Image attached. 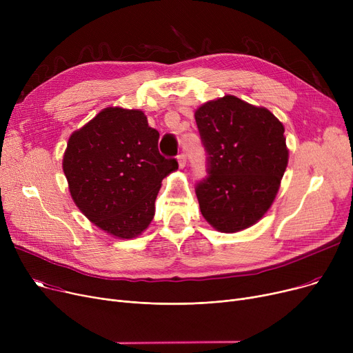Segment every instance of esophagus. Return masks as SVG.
Wrapping results in <instances>:
<instances>
[{"instance_id": "obj_1", "label": "esophagus", "mask_w": 353, "mask_h": 353, "mask_svg": "<svg viewBox=\"0 0 353 353\" xmlns=\"http://www.w3.org/2000/svg\"><path fill=\"white\" fill-rule=\"evenodd\" d=\"M186 160H188V154L184 153V152H181V153L177 156V161H179L180 167H184V165H186Z\"/></svg>"}]
</instances>
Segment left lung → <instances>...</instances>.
Wrapping results in <instances>:
<instances>
[{"label": "left lung", "instance_id": "left-lung-1", "mask_svg": "<svg viewBox=\"0 0 353 353\" xmlns=\"http://www.w3.org/2000/svg\"><path fill=\"white\" fill-rule=\"evenodd\" d=\"M194 119L208 156V176L194 188L200 212L219 232L243 230L279 190L289 157L283 124L234 96L203 104Z\"/></svg>", "mask_w": 353, "mask_h": 353}]
</instances>
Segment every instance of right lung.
I'll return each mask as SVG.
<instances>
[{"label":"right lung","mask_w":353,"mask_h":353,"mask_svg":"<svg viewBox=\"0 0 353 353\" xmlns=\"http://www.w3.org/2000/svg\"><path fill=\"white\" fill-rule=\"evenodd\" d=\"M179 167L159 152V132L140 110L108 107L72 133L63 159L74 203L120 239L139 236L154 216L161 180Z\"/></svg>","instance_id":"1"}]
</instances>
